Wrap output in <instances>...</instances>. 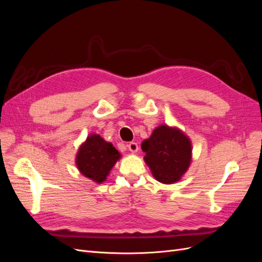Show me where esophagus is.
Masks as SVG:
<instances>
[{"label":"esophagus","instance_id":"1","mask_svg":"<svg viewBox=\"0 0 262 262\" xmlns=\"http://www.w3.org/2000/svg\"><path fill=\"white\" fill-rule=\"evenodd\" d=\"M128 148L130 152L132 153H137L138 149H139V146H138V143H136V142H130V143L128 144Z\"/></svg>","mask_w":262,"mask_h":262}]
</instances>
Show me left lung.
Returning <instances> with one entry per match:
<instances>
[{"mask_svg":"<svg viewBox=\"0 0 262 262\" xmlns=\"http://www.w3.org/2000/svg\"><path fill=\"white\" fill-rule=\"evenodd\" d=\"M141 148L153 177L165 185L179 181L192 161L191 140L177 126L158 125Z\"/></svg>","mask_w":262,"mask_h":262,"instance_id":"8db88e82","label":"left lung"}]
</instances>
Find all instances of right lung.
<instances>
[{
    "label": "right lung",
    "mask_w": 262,
    "mask_h": 262,
    "mask_svg": "<svg viewBox=\"0 0 262 262\" xmlns=\"http://www.w3.org/2000/svg\"><path fill=\"white\" fill-rule=\"evenodd\" d=\"M120 157L121 154L110 142L105 141L99 134L92 133L78 147L75 164L83 176L101 184Z\"/></svg>",
    "instance_id": "add662e5"
}]
</instances>
